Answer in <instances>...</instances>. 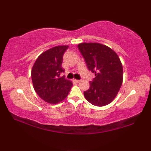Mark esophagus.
Wrapping results in <instances>:
<instances>
[{
    "label": "esophagus",
    "instance_id": "1",
    "mask_svg": "<svg viewBox=\"0 0 151 151\" xmlns=\"http://www.w3.org/2000/svg\"><path fill=\"white\" fill-rule=\"evenodd\" d=\"M80 81H81L80 80H76V79L74 80V82H75L76 83H78V82H80Z\"/></svg>",
    "mask_w": 151,
    "mask_h": 151
}]
</instances>
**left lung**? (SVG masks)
<instances>
[{"instance_id":"1","label":"left lung","mask_w":151,"mask_h":151,"mask_svg":"<svg viewBox=\"0 0 151 151\" xmlns=\"http://www.w3.org/2000/svg\"><path fill=\"white\" fill-rule=\"evenodd\" d=\"M88 68L95 73L90 88L84 92L93 105L104 106L116 97L123 82V66L117 54L108 46L98 43H82L78 45Z\"/></svg>"}]
</instances>
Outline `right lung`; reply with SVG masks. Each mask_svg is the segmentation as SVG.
<instances>
[{
    "instance_id": "obj_1",
    "label": "right lung",
    "mask_w": 151,
    "mask_h": 151,
    "mask_svg": "<svg viewBox=\"0 0 151 151\" xmlns=\"http://www.w3.org/2000/svg\"><path fill=\"white\" fill-rule=\"evenodd\" d=\"M69 46H57L41 54L32 69L31 76L34 90L48 103L55 104L68 95L73 83L61 74L63 56Z\"/></svg>"
}]
</instances>
